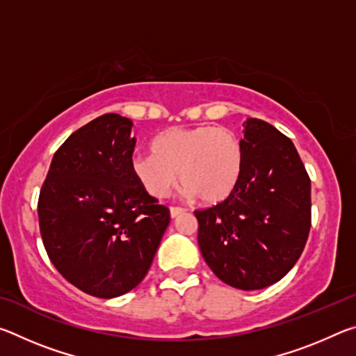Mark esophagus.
<instances>
[{
  "label": "esophagus",
  "mask_w": 356,
  "mask_h": 356,
  "mask_svg": "<svg viewBox=\"0 0 356 356\" xmlns=\"http://www.w3.org/2000/svg\"><path fill=\"white\" fill-rule=\"evenodd\" d=\"M170 212H171V216H172V218H176V216H179L180 213H184V212H185V209H184V207H171V209H170Z\"/></svg>",
  "instance_id": "obj_1"
}]
</instances>
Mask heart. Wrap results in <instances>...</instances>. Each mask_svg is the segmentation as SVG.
Here are the masks:
<instances>
[{
    "label": "heart",
    "mask_w": 356,
    "mask_h": 356,
    "mask_svg": "<svg viewBox=\"0 0 356 356\" xmlns=\"http://www.w3.org/2000/svg\"><path fill=\"white\" fill-rule=\"evenodd\" d=\"M152 154L131 156V174L144 191L166 197L179 172L188 196L220 202L236 188L243 171V147L225 127L197 125L166 130L152 141Z\"/></svg>",
    "instance_id": "obj_1"
}]
</instances>
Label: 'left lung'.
Listing matches in <instances>:
<instances>
[{
	"label": "left lung",
	"instance_id": "1",
	"mask_svg": "<svg viewBox=\"0 0 356 356\" xmlns=\"http://www.w3.org/2000/svg\"><path fill=\"white\" fill-rule=\"evenodd\" d=\"M243 171L216 206L195 210L197 242L226 284L257 291L289 273L311 229V180L293 143L273 125L248 119Z\"/></svg>",
	"mask_w": 356,
	"mask_h": 356
}]
</instances>
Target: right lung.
Listing matches in <instances>:
<instances>
[{"instance_id":"add662e5","label":"right lung","mask_w":356,"mask_h":356,"mask_svg":"<svg viewBox=\"0 0 356 356\" xmlns=\"http://www.w3.org/2000/svg\"><path fill=\"white\" fill-rule=\"evenodd\" d=\"M130 119L108 113L74 131L53 156L39 195L42 242L70 284L114 298L147 275L170 209L131 174Z\"/></svg>"}]
</instances>
